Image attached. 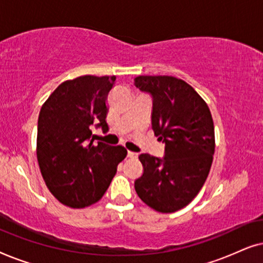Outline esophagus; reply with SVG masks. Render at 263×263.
Returning a JSON list of instances; mask_svg holds the SVG:
<instances>
[{"instance_id":"1","label":"esophagus","mask_w":263,"mask_h":263,"mask_svg":"<svg viewBox=\"0 0 263 263\" xmlns=\"http://www.w3.org/2000/svg\"><path fill=\"white\" fill-rule=\"evenodd\" d=\"M128 157L129 158H138V153L132 152V151H128Z\"/></svg>"}]
</instances>
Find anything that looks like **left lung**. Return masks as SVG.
<instances>
[{
    "label": "left lung",
    "mask_w": 263,
    "mask_h": 263,
    "mask_svg": "<svg viewBox=\"0 0 263 263\" xmlns=\"http://www.w3.org/2000/svg\"><path fill=\"white\" fill-rule=\"evenodd\" d=\"M134 84L152 96V128L165 143L164 158L139 156L143 174L135 181V190L154 211L172 213L192 202L210 174L213 118L206 102L181 79L140 75Z\"/></svg>",
    "instance_id": "obj_1"
}]
</instances>
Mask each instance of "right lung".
<instances>
[{
    "label": "right lung",
    "instance_id": "right-lung-1",
    "mask_svg": "<svg viewBox=\"0 0 263 263\" xmlns=\"http://www.w3.org/2000/svg\"><path fill=\"white\" fill-rule=\"evenodd\" d=\"M116 77L84 75L67 80L43 104L38 118L37 159L50 193L71 208L98 202L117 165L127 157L123 146L95 143L92 125L109 130L107 96Z\"/></svg>",
    "mask_w": 263,
    "mask_h": 263
}]
</instances>
